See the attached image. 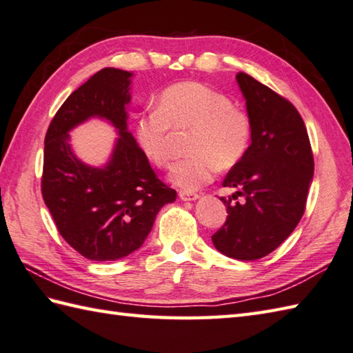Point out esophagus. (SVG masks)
Here are the masks:
<instances>
[{
	"mask_svg": "<svg viewBox=\"0 0 353 353\" xmlns=\"http://www.w3.org/2000/svg\"><path fill=\"white\" fill-rule=\"evenodd\" d=\"M179 197H181L183 201H192L199 199V194L191 192V191H179Z\"/></svg>",
	"mask_w": 353,
	"mask_h": 353,
	"instance_id": "esophagus-1",
	"label": "esophagus"
}]
</instances>
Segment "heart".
<instances>
[{"instance_id": "b5f03b06", "label": "heart", "mask_w": 353, "mask_h": 353, "mask_svg": "<svg viewBox=\"0 0 353 353\" xmlns=\"http://www.w3.org/2000/svg\"><path fill=\"white\" fill-rule=\"evenodd\" d=\"M191 130L188 157L172 165L170 179L185 190H197L214 179L216 170H229L244 159L252 144L249 114L226 94L200 81H179L157 97V108L134 119V139L156 167L171 161L172 132Z\"/></svg>"}]
</instances>
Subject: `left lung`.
Masks as SVG:
<instances>
[{
	"label": "left lung",
	"mask_w": 353,
	"mask_h": 353,
	"mask_svg": "<svg viewBox=\"0 0 353 353\" xmlns=\"http://www.w3.org/2000/svg\"><path fill=\"white\" fill-rule=\"evenodd\" d=\"M253 124L244 159L223 186L235 188L226 223L212 235L215 249L229 258L254 261L276 250L301 221L314 174V156L297 109L245 72L236 74ZM243 196L241 204L231 200Z\"/></svg>",
	"instance_id": "left-lung-1"
}]
</instances>
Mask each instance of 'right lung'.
<instances>
[{
  "mask_svg": "<svg viewBox=\"0 0 353 353\" xmlns=\"http://www.w3.org/2000/svg\"><path fill=\"white\" fill-rule=\"evenodd\" d=\"M130 77L117 68L94 74L65 100L45 134L43 201L59 234L91 261H117L138 250L161 208L177 197L127 130ZM91 116L108 119L120 133L103 169L79 161L69 145L68 132Z\"/></svg>",
  "mask_w": 353,
  "mask_h": 353,
  "instance_id": "add662e5",
  "label": "right lung"
}]
</instances>
